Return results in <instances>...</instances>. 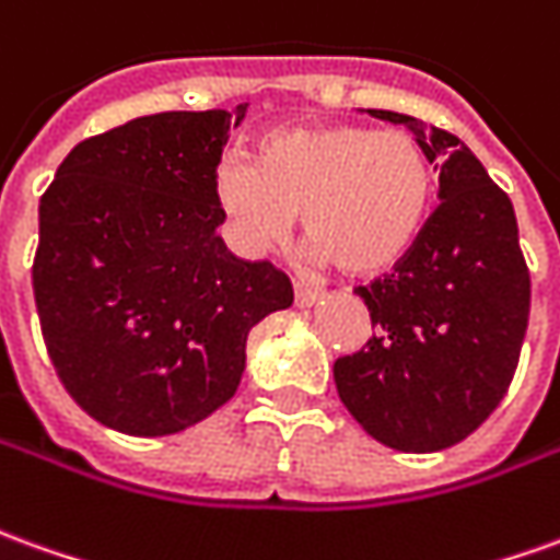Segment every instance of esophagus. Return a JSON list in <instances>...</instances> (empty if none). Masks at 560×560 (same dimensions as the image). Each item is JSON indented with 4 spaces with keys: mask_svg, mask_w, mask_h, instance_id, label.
<instances>
[{
    "mask_svg": "<svg viewBox=\"0 0 560 560\" xmlns=\"http://www.w3.org/2000/svg\"><path fill=\"white\" fill-rule=\"evenodd\" d=\"M318 288H312V284H303V281H293V300H296V306L308 308L318 303Z\"/></svg>",
    "mask_w": 560,
    "mask_h": 560,
    "instance_id": "esophagus-1",
    "label": "esophagus"
}]
</instances>
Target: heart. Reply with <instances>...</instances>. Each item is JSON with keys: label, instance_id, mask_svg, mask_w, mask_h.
Returning a JSON list of instances; mask_svg holds the SVG:
<instances>
[{"label": "heart", "instance_id": "b5f03b06", "mask_svg": "<svg viewBox=\"0 0 560 560\" xmlns=\"http://www.w3.org/2000/svg\"><path fill=\"white\" fill-rule=\"evenodd\" d=\"M433 190L416 136L361 124L281 127L257 142L254 160L230 151L212 172L214 206L242 254L276 248L303 212L312 254L351 276L385 272L412 252Z\"/></svg>", "mask_w": 560, "mask_h": 560}]
</instances>
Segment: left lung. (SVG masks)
<instances>
[{
  "mask_svg": "<svg viewBox=\"0 0 560 560\" xmlns=\"http://www.w3.org/2000/svg\"><path fill=\"white\" fill-rule=\"evenodd\" d=\"M409 127L440 166L436 212L385 279L358 288L375 334L334 363L339 400L397 452L467 440L510 388L530 312V276L510 197L457 136L418 117L366 108Z\"/></svg>",
  "mask_w": 560,
  "mask_h": 560,
  "instance_id": "left-lung-1",
  "label": "left lung"
}]
</instances>
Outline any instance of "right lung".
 <instances>
[{
	"label": "right lung",
	"mask_w": 560,
	"mask_h": 560,
	"mask_svg": "<svg viewBox=\"0 0 560 560\" xmlns=\"http://www.w3.org/2000/svg\"><path fill=\"white\" fill-rule=\"evenodd\" d=\"M233 112H160L75 144L38 202L33 291L72 400L130 436L221 409L257 320L293 303L284 272L214 233L212 172Z\"/></svg>",
	"instance_id": "add662e5"
}]
</instances>
